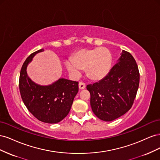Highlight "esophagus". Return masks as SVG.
Wrapping results in <instances>:
<instances>
[{
  "label": "esophagus",
  "mask_w": 160,
  "mask_h": 160,
  "mask_svg": "<svg viewBox=\"0 0 160 160\" xmlns=\"http://www.w3.org/2000/svg\"><path fill=\"white\" fill-rule=\"evenodd\" d=\"M79 89H83L85 88V84L84 83H83V82H80V83H79Z\"/></svg>",
  "instance_id": "obj_1"
}]
</instances>
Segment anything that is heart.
<instances>
[{"mask_svg": "<svg viewBox=\"0 0 160 160\" xmlns=\"http://www.w3.org/2000/svg\"><path fill=\"white\" fill-rule=\"evenodd\" d=\"M111 57L105 47L93 49H81L67 61L65 65L67 70L74 77H79L82 69H85L89 79L99 80L106 76L111 68Z\"/></svg>", "mask_w": 160, "mask_h": 160, "instance_id": "1", "label": "heart"}]
</instances>
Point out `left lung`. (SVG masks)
<instances>
[{
  "mask_svg": "<svg viewBox=\"0 0 160 160\" xmlns=\"http://www.w3.org/2000/svg\"><path fill=\"white\" fill-rule=\"evenodd\" d=\"M139 83L136 62L129 52L123 50L117 63L103 79L87 86L93 112L105 122L121 117L132 108Z\"/></svg>",
  "mask_w": 160,
  "mask_h": 160,
  "instance_id": "obj_1",
  "label": "left lung"
}]
</instances>
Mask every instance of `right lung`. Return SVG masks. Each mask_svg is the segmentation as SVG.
Masks as SVG:
<instances>
[{
	"mask_svg": "<svg viewBox=\"0 0 160 160\" xmlns=\"http://www.w3.org/2000/svg\"><path fill=\"white\" fill-rule=\"evenodd\" d=\"M44 51L34 52L24 62L20 72L19 89L24 104L35 117L42 122L57 123L68 115L75 95L78 82L61 78L49 85H40L28 77L27 68L33 57Z\"/></svg>",
	"mask_w": 160,
	"mask_h": 160,
	"instance_id": "obj_1",
	"label": "right lung"
}]
</instances>
